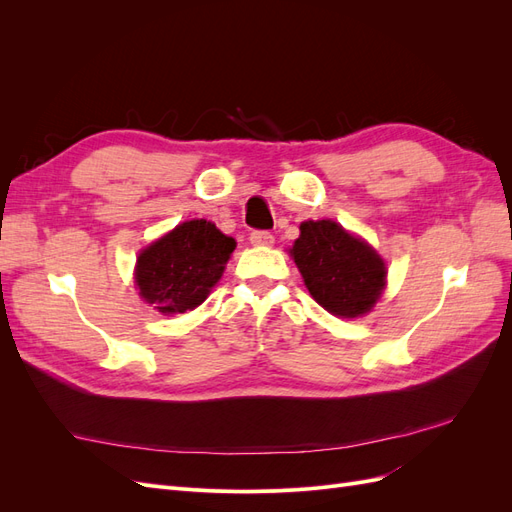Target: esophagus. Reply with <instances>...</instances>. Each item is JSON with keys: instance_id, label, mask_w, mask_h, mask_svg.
Returning a JSON list of instances; mask_svg holds the SVG:
<instances>
[{"instance_id": "esophagus-1", "label": "esophagus", "mask_w": 512, "mask_h": 512, "mask_svg": "<svg viewBox=\"0 0 512 512\" xmlns=\"http://www.w3.org/2000/svg\"><path fill=\"white\" fill-rule=\"evenodd\" d=\"M273 241H275V237L271 235L269 230H252V232H250V243H252V245L269 247V245H273Z\"/></svg>"}]
</instances>
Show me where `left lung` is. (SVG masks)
Segmentation results:
<instances>
[{
	"mask_svg": "<svg viewBox=\"0 0 512 512\" xmlns=\"http://www.w3.org/2000/svg\"><path fill=\"white\" fill-rule=\"evenodd\" d=\"M290 256L314 301L339 318L371 312L386 286V265L363 239L333 220H307Z\"/></svg>",
	"mask_w": 512,
	"mask_h": 512,
	"instance_id": "left-lung-1",
	"label": "left lung"
}]
</instances>
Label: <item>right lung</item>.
Returning <instances> with one entry per match:
<instances>
[{
    "instance_id": "right-lung-1",
    "label": "right lung",
    "mask_w": 512,
    "mask_h": 512,
    "mask_svg": "<svg viewBox=\"0 0 512 512\" xmlns=\"http://www.w3.org/2000/svg\"><path fill=\"white\" fill-rule=\"evenodd\" d=\"M235 247L207 220L183 222L138 254V294L162 314H185L209 297Z\"/></svg>"
}]
</instances>
